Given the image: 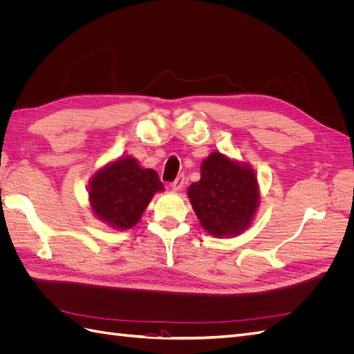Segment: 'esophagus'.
<instances>
[{"label":"esophagus","instance_id":"obj_1","mask_svg":"<svg viewBox=\"0 0 354 354\" xmlns=\"http://www.w3.org/2000/svg\"><path fill=\"white\" fill-rule=\"evenodd\" d=\"M185 183H186V178H185V176H178V177L173 181V185H171V187H173V190L178 192V190L183 189Z\"/></svg>","mask_w":354,"mask_h":354}]
</instances>
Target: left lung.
<instances>
[{
    "label": "left lung",
    "instance_id": "obj_1",
    "mask_svg": "<svg viewBox=\"0 0 354 354\" xmlns=\"http://www.w3.org/2000/svg\"><path fill=\"white\" fill-rule=\"evenodd\" d=\"M201 226L216 238H233L251 227L260 205L255 171L246 162L212 152L201 164V180L187 189Z\"/></svg>",
    "mask_w": 354,
    "mask_h": 354
}]
</instances>
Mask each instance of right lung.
Listing matches in <instances>:
<instances>
[{"label": "right lung", "mask_w": 354, "mask_h": 354, "mask_svg": "<svg viewBox=\"0 0 354 354\" xmlns=\"http://www.w3.org/2000/svg\"><path fill=\"white\" fill-rule=\"evenodd\" d=\"M156 192H164L158 173L143 168L133 156H121L106 164L88 181L93 214L115 230L136 226Z\"/></svg>", "instance_id": "1"}]
</instances>
